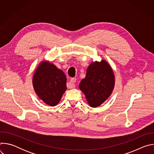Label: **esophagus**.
<instances>
[{
    "mask_svg": "<svg viewBox=\"0 0 154 154\" xmlns=\"http://www.w3.org/2000/svg\"><path fill=\"white\" fill-rule=\"evenodd\" d=\"M76 82V79L75 78H72L69 82L67 84V86L69 89H72V88H74L75 87V83Z\"/></svg>",
    "mask_w": 154,
    "mask_h": 154,
    "instance_id": "obj_1",
    "label": "esophagus"
}]
</instances>
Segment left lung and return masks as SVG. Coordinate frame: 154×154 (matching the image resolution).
<instances>
[{
  "mask_svg": "<svg viewBox=\"0 0 154 154\" xmlns=\"http://www.w3.org/2000/svg\"><path fill=\"white\" fill-rule=\"evenodd\" d=\"M115 82V75L110 65L102 60L89 65L86 77L80 83L79 88L84 93L89 105L95 108L111 95Z\"/></svg>",
  "mask_w": 154,
  "mask_h": 154,
  "instance_id": "8db88e82",
  "label": "left lung"
}]
</instances>
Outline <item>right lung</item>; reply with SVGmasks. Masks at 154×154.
Listing matches in <instances>:
<instances>
[{
  "label": "right lung",
  "instance_id": "right-lung-1",
  "mask_svg": "<svg viewBox=\"0 0 154 154\" xmlns=\"http://www.w3.org/2000/svg\"><path fill=\"white\" fill-rule=\"evenodd\" d=\"M33 86L38 97L45 103L54 106L60 101L66 90V77L48 61H42L33 77Z\"/></svg>",
  "mask_w": 154,
  "mask_h": 154
}]
</instances>
